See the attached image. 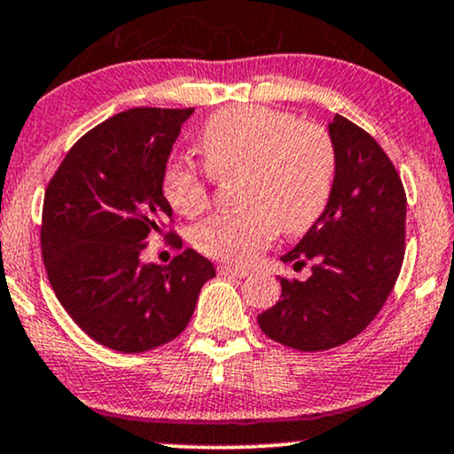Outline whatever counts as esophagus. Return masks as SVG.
<instances>
[{
    "mask_svg": "<svg viewBox=\"0 0 454 454\" xmlns=\"http://www.w3.org/2000/svg\"><path fill=\"white\" fill-rule=\"evenodd\" d=\"M217 272H220V275H223V277H239V279L249 275V270L239 269V266H232V264H222L220 269H217Z\"/></svg>",
    "mask_w": 454,
    "mask_h": 454,
    "instance_id": "esophagus-1",
    "label": "esophagus"
}]
</instances>
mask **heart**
<instances>
[{
	"instance_id": "b5f03b06",
	"label": "heart",
	"mask_w": 454,
	"mask_h": 454,
	"mask_svg": "<svg viewBox=\"0 0 454 454\" xmlns=\"http://www.w3.org/2000/svg\"><path fill=\"white\" fill-rule=\"evenodd\" d=\"M207 171L171 162L162 194L179 215L196 217L211 203V177L241 173L239 211L222 213L194 231L196 249L226 262H249L283 234H302L319 220L334 190V141L317 124L264 106L215 112L199 133Z\"/></svg>"
}]
</instances>
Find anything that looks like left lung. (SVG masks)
I'll return each instance as SVG.
<instances>
[{
  "mask_svg": "<svg viewBox=\"0 0 454 454\" xmlns=\"http://www.w3.org/2000/svg\"><path fill=\"white\" fill-rule=\"evenodd\" d=\"M338 168L325 211L283 262L313 260L307 281L281 279V300L258 315L266 336L298 351H327L364 332L389 298L403 262L406 192L395 167L345 116L330 124Z\"/></svg>",
  "mask_w": 454,
  "mask_h": 454,
  "instance_id": "1",
  "label": "left lung"
}]
</instances>
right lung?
<instances>
[{
	"mask_svg": "<svg viewBox=\"0 0 454 454\" xmlns=\"http://www.w3.org/2000/svg\"><path fill=\"white\" fill-rule=\"evenodd\" d=\"M192 112L133 107L107 118L75 141L43 194L48 281L82 332L114 351L144 353L177 338L215 277L194 249L168 266L141 262L147 239L173 215L162 173Z\"/></svg>",
	"mask_w": 454,
	"mask_h": 454,
	"instance_id": "right-lung-1",
	"label": "right lung"
}]
</instances>
